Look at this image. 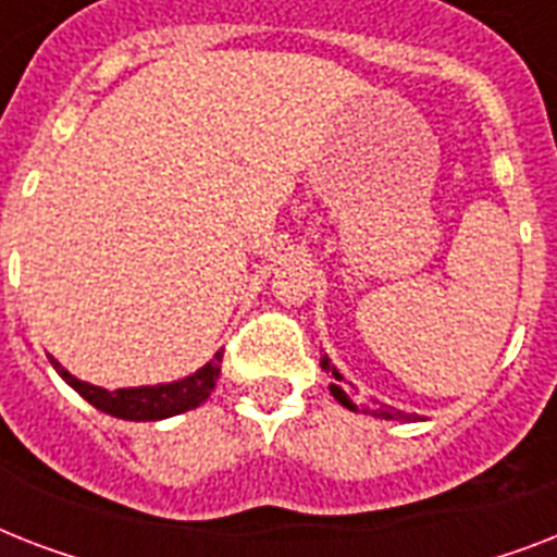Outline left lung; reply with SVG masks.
Masks as SVG:
<instances>
[{
	"mask_svg": "<svg viewBox=\"0 0 557 557\" xmlns=\"http://www.w3.org/2000/svg\"><path fill=\"white\" fill-rule=\"evenodd\" d=\"M321 367L326 372H330L332 379H335L330 384V393H332V396H335V401L347 407V410H352V413H358L361 407H358V401H356V384H349V381H344V375H341V372H338V367L332 364L330 356L321 358ZM364 413L379 416V419H393V422H416V419H419V416H416V413L407 416V413H401V410H396V407L375 405V401H372V405H364Z\"/></svg>",
	"mask_w": 557,
	"mask_h": 557,
	"instance_id": "8db88e82",
	"label": "left lung"
}]
</instances>
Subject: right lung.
I'll return each instance as SVG.
<instances>
[{"mask_svg": "<svg viewBox=\"0 0 557 557\" xmlns=\"http://www.w3.org/2000/svg\"><path fill=\"white\" fill-rule=\"evenodd\" d=\"M51 367L60 372V379L69 387L77 389L91 407H98L103 413L126 419V422H159V419L187 413L193 407H199L201 401H208V396L216 387L219 370H222V349L210 358L208 364L185 375V379L168 381V384H144V387L107 389L89 384V381H81L54 358H51Z\"/></svg>", "mask_w": 557, "mask_h": 557, "instance_id": "right-lung-1", "label": "right lung"}]
</instances>
